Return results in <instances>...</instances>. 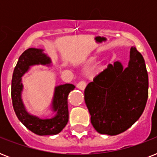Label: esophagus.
<instances>
[{"mask_svg": "<svg viewBox=\"0 0 157 157\" xmlns=\"http://www.w3.org/2000/svg\"><path fill=\"white\" fill-rule=\"evenodd\" d=\"M76 86H77V88L80 89V90H84L86 89V81H81L80 82H79V83H77Z\"/></svg>", "mask_w": 157, "mask_h": 157, "instance_id": "34e87169", "label": "esophagus"}]
</instances>
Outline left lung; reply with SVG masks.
Segmentation results:
<instances>
[{
	"instance_id": "obj_1",
	"label": "left lung",
	"mask_w": 157,
	"mask_h": 157,
	"mask_svg": "<svg viewBox=\"0 0 157 157\" xmlns=\"http://www.w3.org/2000/svg\"><path fill=\"white\" fill-rule=\"evenodd\" d=\"M148 97L145 61L135 47L130 49L129 65L109 64L85 90L91 124L102 134L117 135L127 130L141 117Z\"/></svg>"
}]
</instances>
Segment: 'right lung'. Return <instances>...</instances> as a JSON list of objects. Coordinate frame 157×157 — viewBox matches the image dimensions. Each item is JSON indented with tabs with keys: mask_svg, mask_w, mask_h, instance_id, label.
<instances>
[{
	"mask_svg": "<svg viewBox=\"0 0 157 157\" xmlns=\"http://www.w3.org/2000/svg\"><path fill=\"white\" fill-rule=\"evenodd\" d=\"M51 63L43 50L29 48L21 54L16 64L11 82V98L13 107L18 120L29 130L38 135H54L60 133L68 121L67 96L75 86L71 84H65L56 86L52 102V108L56 115L50 119H40L30 115L26 111L21 98L23 84L21 77L28 71L31 66L36 64L46 65Z\"/></svg>",
	"mask_w": 157,
	"mask_h": 157,
	"instance_id": "1",
	"label": "right lung"
}]
</instances>
